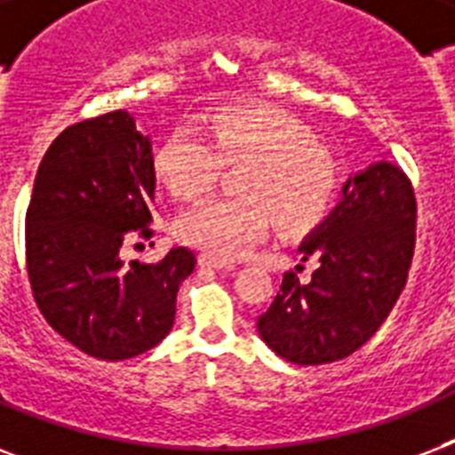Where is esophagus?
Returning a JSON list of instances; mask_svg holds the SVG:
<instances>
[{"label": "esophagus", "instance_id": "1", "mask_svg": "<svg viewBox=\"0 0 455 455\" xmlns=\"http://www.w3.org/2000/svg\"><path fill=\"white\" fill-rule=\"evenodd\" d=\"M198 264H200V267H205V269H217V271H231V269H234V264L221 262V259H214L212 255H200Z\"/></svg>", "mask_w": 455, "mask_h": 455}]
</instances>
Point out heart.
Returning a JSON list of instances; mask_svg holds the SVG:
<instances>
[{"mask_svg":"<svg viewBox=\"0 0 455 455\" xmlns=\"http://www.w3.org/2000/svg\"><path fill=\"white\" fill-rule=\"evenodd\" d=\"M245 163L238 191L203 200L177 220V238L221 262H234L264 241L274 224L288 235L318 227L338 196V170L316 139L285 110L234 103L200 113L160 141L157 181L179 200L217 184L224 164Z\"/></svg>","mask_w":455,"mask_h":455,"instance_id":"heart-1","label":"heart"}]
</instances>
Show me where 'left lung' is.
<instances>
[{
	"label": "left lung",
	"instance_id": "obj_1",
	"mask_svg": "<svg viewBox=\"0 0 455 455\" xmlns=\"http://www.w3.org/2000/svg\"><path fill=\"white\" fill-rule=\"evenodd\" d=\"M416 245V196L396 164L380 160L342 184V198L299 243L311 281L285 274L257 318L271 352L298 366L332 363L366 345L402 295ZM299 269V267H298Z\"/></svg>",
	"mask_w": 455,
	"mask_h": 455
}]
</instances>
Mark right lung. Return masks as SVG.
Segmentation results:
<instances>
[{"instance_id": "1", "label": "right lung", "mask_w": 455, "mask_h": 455, "mask_svg": "<svg viewBox=\"0 0 455 455\" xmlns=\"http://www.w3.org/2000/svg\"><path fill=\"white\" fill-rule=\"evenodd\" d=\"M156 198L153 141L113 110L68 127L39 163L25 214L32 295L46 323L101 361L148 352L172 331L191 250L124 264L123 243L146 227Z\"/></svg>"}]
</instances>
